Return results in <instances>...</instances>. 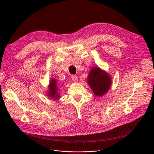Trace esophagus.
Instances as JSON below:
<instances>
[{"label": "esophagus", "mask_w": 154, "mask_h": 154, "mask_svg": "<svg viewBox=\"0 0 154 154\" xmlns=\"http://www.w3.org/2000/svg\"><path fill=\"white\" fill-rule=\"evenodd\" d=\"M71 79H72V82H74V83H77V81H78V77H77V76H76V75H72V77H71Z\"/></svg>", "instance_id": "1"}]
</instances>
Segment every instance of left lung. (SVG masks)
I'll list each match as a JSON object with an SVG mask.
<instances>
[{
	"label": "left lung",
	"mask_w": 154,
	"mask_h": 154,
	"mask_svg": "<svg viewBox=\"0 0 154 154\" xmlns=\"http://www.w3.org/2000/svg\"><path fill=\"white\" fill-rule=\"evenodd\" d=\"M87 83L89 85L94 94L102 96L110 88L112 77L108 72L99 67L92 68L87 77Z\"/></svg>",
	"instance_id": "8db88e82"
}]
</instances>
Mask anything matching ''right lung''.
<instances>
[{
    "label": "right lung",
    "instance_id": "1",
    "mask_svg": "<svg viewBox=\"0 0 154 154\" xmlns=\"http://www.w3.org/2000/svg\"><path fill=\"white\" fill-rule=\"evenodd\" d=\"M59 87L57 82L55 79H51L48 85L47 96L52 100H58L60 98V95L58 93Z\"/></svg>",
    "mask_w": 154,
    "mask_h": 154
}]
</instances>
